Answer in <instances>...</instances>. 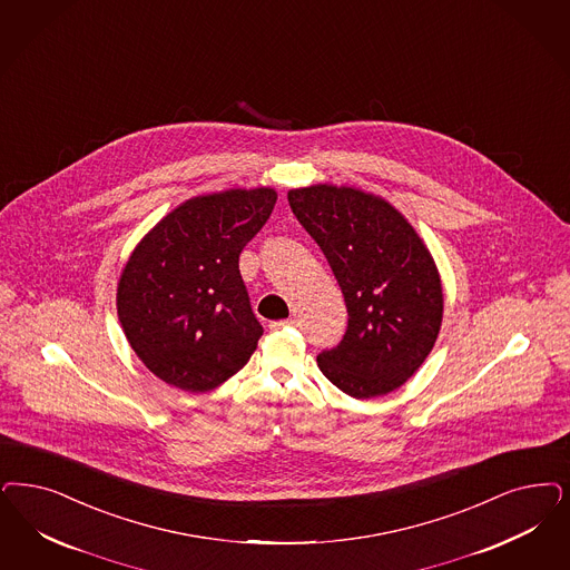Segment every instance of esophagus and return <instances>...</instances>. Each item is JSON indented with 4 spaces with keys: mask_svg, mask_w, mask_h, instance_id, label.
Segmentation results:
<instances>
[{
    "mask_svg": "<svg viewBox=\"0 0 570 570\" xmlns=\"http://www.w3.org/2000/svg\"><path fill=\"white\" fill-rule=\"evenodd\" d=\"M296 320H277V322H272L269 326H272V331H282V328H288V326H295Z\"/></svg>",
    "mask_w": 570,
    "mask_h": 570,
    "instance_id": "esophagus-1",
    "label": "esophagus"
}]
</instances>
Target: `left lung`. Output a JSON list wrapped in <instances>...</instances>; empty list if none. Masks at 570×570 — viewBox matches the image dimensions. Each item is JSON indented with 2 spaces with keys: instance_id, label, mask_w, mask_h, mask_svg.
<instances>
[{
  "instance_id": "obj_1",
  "label": "left lung",
  "mask_w": 570,
  "mask_h": 570,
  "mask_svg": "<svg viewBox=\"0 0 570 570\" xmlns=\"http://www.w3.org/2000/svg\"><path fill=\"white\" fill-rule=\"evenodd\" d=\"M296 220L326 256L345 296L347 331L317 366L341 392L374 397L413 376L442 324V284L411 223L352 187L293 189Z\"/></svg>"
}]
</instances>
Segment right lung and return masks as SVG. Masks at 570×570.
Instances as JSON below:
<instances>
[{
    "label": "right lung",
    "instance_id": "right-lung-1",
    "mask_svg": "<svg viewBox=\"0 0 570 570\" xmlns=\"http://www.w3.org/2000/svg\"><path fill=\"white\" fill-rule=\"evenodd\" d=\"M274 189L199 196L142 237L119 277L118 315L140 362L164 383L210 392L244 368L263 326L239 275Z\"/></svg>",
    "mask_w": 570,
    "mask_h": 570
}]
</instances>
